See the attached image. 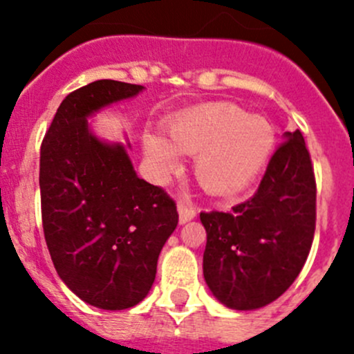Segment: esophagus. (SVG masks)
Masks as SVG:
<instances>
[{
    "label": "esophagus",
    "mask_w": 354,
    "mask_h": 354,
    "mask_svg": "<svg viewBox=\"0 0 354 354\" xmlns=\"http://www.w3.org/2000/svg\"><path fill=\"white\" fill-rule=\"evenodd\" d=\"M178 214H180V224L188 223V221H192L197 216V212H195V209L192 207V203L185 202V200H180V202H178Z\"/></svg>",
    "instance_id": "esophagus-1"
}]
</instances>
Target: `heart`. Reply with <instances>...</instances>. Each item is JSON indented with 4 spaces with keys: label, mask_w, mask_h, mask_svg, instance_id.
<instances>
[{
    "label": "heart",
    "mask_w": 354,
    "mask_h": 354,
    "mask_svg": "<svg viewBox=\"0 0 354 354\" xmlns=\"http://www.w3.org/2000/svg\"><path fill=\"white\" fill-rule=\"evenodd\" d=\"M169 142L144 137V151L157 176L180 167V152L197 156L195 176L209 194L233 195L263 169L276 144L266 118L252 116L226 102L202 104L176 114L164 124Z\"/></svg>",
    "instance_id": "b5f03b06"
}]
</instances>
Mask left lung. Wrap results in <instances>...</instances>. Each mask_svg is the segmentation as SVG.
Returning <instances> with one entry per match:
<instances>
[{
	"label": "left lung",
	"mask_w": 354,
	"mask_h": 354,
	"mask_svg": "<svg viewBox=\"0 0 354 354\" xmlns=\"http://www.w3.org/2000/svg\"><path fill=\"white\" fill-rule=\"evenodd\" d=\"M252 198L231 212H200L207 231L203 277L233 310L279 298L306 262L315 233L317 185L301 131H286Z\"/></svg>",
	"instance_id": "left-lung-1"
}]
</instances>
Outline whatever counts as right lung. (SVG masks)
I'll return each mask as SVG.
<instances>
[{"label":"right lung","mask_w":354,"mask_h":354,"mask_svg":"<svg viewBox=\"0 0 354 354\" xmlns=\"http://www.w3.org/2000/svg\"><path fill=\"white\" fill-rule=\"evenodd\" d=\"M142 91L116 80L77 88L63 99L41 145L51 260L78 298L102 310L131 308L149 295L160 250L178 224L174 200L135 173L130 144H109L88 127V116Z\"/></svg>","instance_id":"obj_1"}]
</instances>
